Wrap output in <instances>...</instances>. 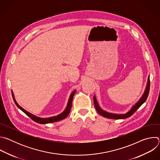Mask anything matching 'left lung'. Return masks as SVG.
Returning <instances> with one entry per match:
<instances>
[{"instance_id":"obj_1","label":"left lung","mask_w":160,"mask_h":160,"mask_svg":"<svg viewBox=\"0 0 160 160\" xmlns=\"http://www.w3.org/2000/svg\"><path fill=\"white\" fill-rule=\"evenodd\" d=\"M149 88H150V80H149V76L148 77V83H147V85L144 91V93L143 94L142 96L141 97V98L135 103V104H134L132 108H131V109L130 111H128V112H127L125 114H115V113H111V112H108L104 110H103L102 108H101V107L99 106L97 99L96 98V96H94V106L95 108L97 110V111L98 112V113L99 115H101V116L108 118H110V119H125V118H127L128 117H130V116H132L133 114L138 110V109L139 108V107L146 101L148 97V94L149 92Z\"/></svg>"}]
</instances>
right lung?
I'll return each instance as SVG.
<instances>
[{"label": "right lung", "mask_w": 160, "mask_h": 160, "mask_svg": "<svg viewBox=\"0 0 160 160\" xmlns=\"http://www.w3.org/2000/svg\"><path fill=\"white\" fill-rule=\"evenodd\" d=\"M76 92V90H75L74 91H73L72 93L70 94L69 100H68V104L66 106V108L65 109V110L61 112L59 115H57V116H54V117H49V118H40L38 117L35 116L34 115H32V113L28 112L27 111H26L25 109H24L22 108H21L16 102V101L15 100L14 96V94L12 91V98L13 100L15 102V104H16V106H18V108H19L22 112H24L27 116H28L31 119H32L34 122L38 123H40V124H45V123H53V122H58L60 120H62L63 119H64L65 118H66L68 117V115H69V113L70 112L71 108H72V101H73V96L75 95Z\"/></svg>", "instance_id": "right-lung-1"}]
</instances>
